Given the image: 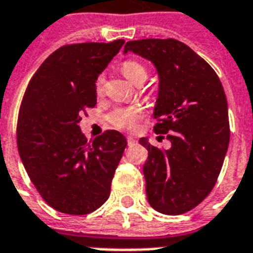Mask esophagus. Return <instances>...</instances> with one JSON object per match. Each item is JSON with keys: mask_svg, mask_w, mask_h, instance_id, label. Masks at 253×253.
<instances>
[{"mask_svg": "<svg viewBox=\"0 0 253 253\" xmlns=\"http://www.w3.org/2000/svg\"><path fill=\"white\" fill-rule=\"evenodd\" d=\"M127 143H128V146L135 144V143H136V139H135L132 135H128V136H127Z\"/></svg>", "mask_w": 253, "mask_h": 253, "instance_id": "obj_1", "label": "esophagus"}]
</instances>
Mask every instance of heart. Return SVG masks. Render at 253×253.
<instances>
[{"label":"heart","mask_w":253,"mask_h":253,"mask_svg":"<svg viewBox=\"0 0 253 253\" xmlns=\"http://www.w3.org/2000/svg\"><path fill=\"white\" fill-rule=\"evenodd\" d=\"M122 73L125 75L127 80H130L134 84H138L140 81H146L147 79V69L144 68V65L140 64L136 60H126L123 61L121 65ZM103 77L99 76L95 81V87L97 90L102 89ZM144 111L138 106L132 107H121L117 109L111 113L110 121L113 125H115L119 128H125V130H132L138 121L143 117Z\"/></svg>","instance_id":"b5f03b06"}]
</instances>
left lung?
<instances>
[{"mask_svg": "<svg viewBox=\"0 0 253 253\" xmlns=\"http://www.w3.org/2000/svg\"><path fill=\"white\" fill-rule=\"evenodd\" d=\"M150 60L159 77L154 130L170 147L160 150L142 138L148 151L143 166L148 204L178 215L196 208L211 192L230 142L227 99L214 69L176 39L127 42L123 53Z\"/></svg>", "mask_w": 253, "mask_h": 253, "instance_id": "1", "label": "left lung"}]
</instances>
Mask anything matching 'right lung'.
Listing matches in <instances>:
<instances>
[{
	"label": "right lung",
	"instance_id": "1",
	"mask_svg": "<svg viewBox=\"0 0 253 253\" xmlns=\"http://www.w3.org/2000/svg\"><path fill=\"white\" fill-rule=\"evenodd\" d=\"M123 44L118 39L60 47L27 85L18 117V151L30 180L57 211L84 215L110 196L126 138L109 130L86 143L79 123L95 106V81Z\"/></svg>",
	"mask_w": 253,
	"mask_h": 253
}]
</instances>
